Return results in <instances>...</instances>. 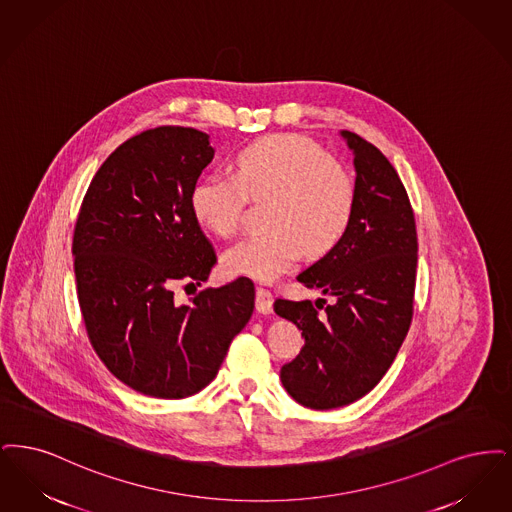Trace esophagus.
Listing matches in <instances>:
<instances>
[{
  "mask_svg": "<svg viewBox=\"0 0 512 512\" xmlns=\"http://www.w3.org/2000/svg\"><path fill=\"white\" fill-rule=\"evenodd\" d=\"M256 310L264 315L273 312V294L267 289L256 290Z\"/></svg>",
  "mask_w": 512,
  "mask_h": 512,
  "instance_id": "34e87169",
  "label": "esophagus"
}]
</instances>
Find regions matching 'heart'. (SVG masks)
<instances>
[{
  "label": "heart",
  "instance_id": "heart-1",
  "mask_svg": "<svg viewBox=\"0 0 512 512\" xmlns=\"http://www.w3.org/2000/svg\"><path fill=\"white\" fill-rule=\"evenodd\" d=\"M245 195L269 199V229L231 246L222 264L227 275L256 281H273L302 252L310 258L331 252L356 210V181L350 170L296 135H271L250 143L233 160V178L200 179L191 193V208L204 227L231 237L241 227Z\"/></svg>",
  "mask_w": 512,
  "mask_h": 512
}]
</instances>
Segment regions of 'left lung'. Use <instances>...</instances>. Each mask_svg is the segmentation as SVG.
<instances>
[{"instance_id": "obj_1", "label": "left lung", "mask_w": 512, "mask_h": 512, "mask_svg": "<svg viewBox=\"0 0 512 512\" xmlns=\"http://www.w3.org/2000/svg\"><path fill=\"white\" fill-rule=\"evenodd\" d=\"M354 153L356 210L342 241L296 279L333 296L277 298L273 310L292 321L304 348L281 367L285 390L304 407L325 411L369 394L405 340L417 277V229L407 191L390 160L352 132H340Z\"/></svg>"}]
</instances>
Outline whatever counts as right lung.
Instances as JSON below:
<instances>
[{
	"mask_svg": "<svg viewBox=\"0 0 512 512\" xmlns=\"http://www.w3.org/2000/svg\"><path fill=\"white\" fill-rule=\"evenodd\" d=\"M208 135L160 126L124 141L97 170L74 239L78 302L93 350L135 392L181 400L208 386L254 312L246 277L176 304L218 262L191 193L212 162Z\"/></svg>",
	"mask_w": 512,
	"mask_h": 512,
	"instance_id": "add662e5",
	"label": "right lung"
}]
</instances>
